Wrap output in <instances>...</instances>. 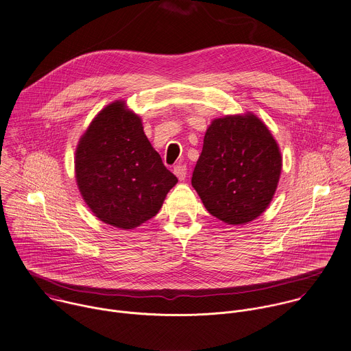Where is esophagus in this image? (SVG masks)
Listing matches in <instances>:
<instances>
[{"mask_svg":"<svg viewBox=\"0 0 351 351\" xmlns=\"http://www.w3.org/2000/svg\"><path fill=\"white\" fill-rule=\"evenodd\" d=\"M173 173L176 175V178H178L179 180H184V179H186V175H187V168H186V165H176V167L173 168Z\"/></svg>","mask_w":351,"mask_h":351,"instance_id":"1","label":"esophagus"}]
</instances>
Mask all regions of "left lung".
I'll use <instances>...</instances> for the list:
<instances>
[{"label":"left lung","mask_w":351,"mask_h":351,"mask_svg":"<svg viewBox=\"0 0 351 351\" xmlns=\"http://www.w3.org/2000/svg\"><path fill=\"white\" fill-rule=\"evenodd\" d=\"M281 169L277 141L259 117L248 111L210 123L191 184L212 216L240 226L269 208Z\"/></svg>","instance_id":"1"}]
</instances>
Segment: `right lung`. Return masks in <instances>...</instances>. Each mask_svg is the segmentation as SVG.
Masks as SVG:
<instances>
[{
  "label": "right lung",
  "mask_w": 351,
  "mask_h": 351,
  "mask_svg": "<svg viewBox=\"0 0 351 351\" xmlns=\"http://www.w3.org/2000/svg\"><path fill=\"white\" fill-rule=\"evenodd\" d=\"M78 190L103 223L131 230L158 213L176 176L162 164L142 119L124 100L100 110L78 141Z\"/></svg>",
  "instance_id": "obj_1"
}]
</instances>
